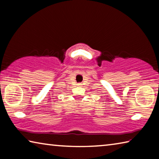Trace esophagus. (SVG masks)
Wrapping results in <instances>:
<instances>
[{
    "label": "esophagus",
    "instance_id": "obj_1",
    "mask_svg": "<svg viewBox=\"0 0 159 159\" xmlns=\"http://www.w3.org/2000/svg\"><path fill=\"white\" fill-rule=\"evenodd\" d=\"M81 85H82V83H79V84H78V85L79 86H80Z\"/></svg>",
    "mask_w": 159,
    "mask_h": 159
}]
</instances>
